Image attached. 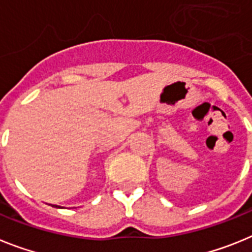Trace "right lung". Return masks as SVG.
<instances>
[{
    "instance_id": "obj_1",
    "label": "right lung",
    "mask_w": 252,
    "mask_h": 252,
    "mask_svg": "<svg viewBox=\"0 0 252 252\" xmlns=\"http://www.w3.org/2000/svg\"><path fill=\"white\" fill-rule=\"evenodd\" d=\"M51 206L55 207V208H60V207H59V206H57V204H51Z\"/></svg>"
}]
</instances>
